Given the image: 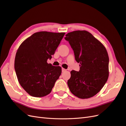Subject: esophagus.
I'll return each mask as SVG.
<instances>
[{
    "label": "esophagus",
    "mask_w": 126,
    "mask_h": 126,
    "mask_svg": "<svg viewBox=\"0 0 126 126\" xmlns=\"http://www.w3.org/2000/svg\"><path fill=\"white\" fill-rule=\"evenodd\" d=\"M66 71V69H64V68H62V72H64V71Z\"/></svg>",
    "instance_id": "obj_1"
}]
</instances>
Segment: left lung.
I'll list each match as a JSON object with an SVG mask.
<instances>
[{"mask_svg": "<svg viewBox=\"0 0 126 126\" xmlns=\"http://www.w3.org/2000/svg\"><path fill=\"white\" fill-rule=\"evenodd\" d=\"M79 63V71L72 70L67 84L71 93L78 98L94 96L104 86L109 76V57L105 46L86 30L68 33L64 38Z\"/></svg>", "mask_w": 126, "mask_h": 126, "instance_id": "8db88e82", "label": "left lung"}]
</instances>
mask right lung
<instances>
[{
    "instance_id": "add662e5",
    "label": "right lung",
    "mask_w": 126,
    "mask_h": 126,
    "mask_svg": "<svg viewBox=\"0 0 126 126\" xmlns=\"http://www.w3.org/2000/svg\"><path fill=\"white\" fill-rule=\"evenodd\" d=\"M64 32H40L24 40L16 52L15 69L21 86L30 96L42 97L51 93L62 74L60 66L48 63Z\"/></svg>"
}]
</instances>
